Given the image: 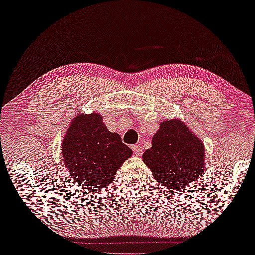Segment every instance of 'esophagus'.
I'll return each instance as SVG.
<instances>
[{
    "mask_svg": "<svg viewBox=\"0 0 255 255\" xmlns=\"http://www.w3.org/2000/svg\"><path fill=\"white\" fill-rule=\"evenodd\" d=\"M132 151H133V154H135L136 156H141L142 153H143V148L138 144L132 145Z\"/></svg>",
    "mask_w": 255,
    "mask_h": 255,
    "instance_id": "esophagus-1",
    "label": "esophagus"
}]
</instances>
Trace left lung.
<instances>
[{"mask_svg": "<svg viewBox=\"0 0 255 255\" xmlns=\"http://www.w3.org/2000/svg\"><path fill=\"white\" fill-rule=\"evenodd\" d=\"M143 161L162 187L182 190L204 173V145L179 120L162 122Z\"/></svg>", "mask_w": 255, "mask_h": 255, "instance_id": "1", "label": "left lung"}]
</instances>
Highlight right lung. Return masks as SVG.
<instances>
[{"instance_id": "1", "label": "right lung", "mask_w": 255, "mask_h": 255, "mask_svg": "<svg viewBox=\"0 0 255 255\" xmlns=\"http://www.w3.org/2000/svg\"><path fill=\"white\" fill-rule=\"evenodd\" d=\"M61 151L73 181L87 190L107 187L132 154L118 133L108 131L97 113L81 114L72 120Z\"/></svg>"}]
</instances>
